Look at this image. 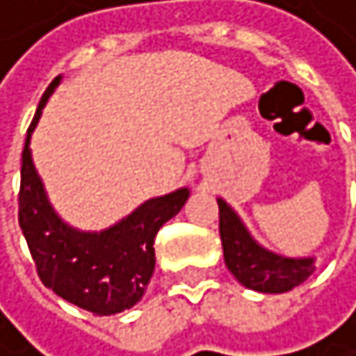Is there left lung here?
I'll return each instance as SVG.
<instances>
[{
	"label": "left lung",
	"instance_id": "8db88e82",
	"mask_svg": "<svg viewBox=\"0 0 356 356\" xmlns=\"http://www.w3.org/2000/svg\"><path fill=\"white\" fill-rule=\"evenodd\" d=\"M218 204L224 261L245 289L258 293H286L312 275L314 258H284L263 250L222 198Z\"/></svg>",
	"mask_w": 356,
	"mask_h": 356
}]
</instances>
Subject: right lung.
Returning <instances> with one entry per match:
<instances>
[{
  "mask_svg": "<svg viewBox=\"0 0 356 356\" xmlns=\"http://www.w3.org/2000/svg\"><path fill=\"white\" fill-rule=\"evenodd\" d=\"M57 83L59 76L44 91L27 130L21 162L19 224L38 277L47 289L93 316H111L132 307L145 295L156 267L154 243L158 230L181 211L190 192L184 188L147 200L124 222L100 235L65 226L51 209L29 154V134Z\"/></svg>",
  "mask_w": 356,
  "mask_h": 356,
  "instance_id": "obj_1",
  "label": "right lung"
}]
</instances>
